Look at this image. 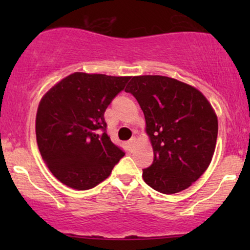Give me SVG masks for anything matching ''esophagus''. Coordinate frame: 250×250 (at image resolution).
Masks as SVG:
<instances>
[{"mask_svg":"<svg viewBox=\"0 0 250 250\" xmlns=\"http://www.w3.org/2000/svg\"><path fill=\"white\" fill-rule=\"evenodd\" d=\"M135 143H136V139H135V137H133V139H130V140H129V141H128V148L130 149V150L134 148Z\"/></svg>","mask_w":250,"mask_h":250,"instance_id":"1","label":"esophagus"}]
</instances>
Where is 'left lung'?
Here are the masks:
<instances>
[{
  "mask_svg": "<svg viewBox=\"0 0 250 250\" xmlns=\"http://www.w3.org/2000/svg\"><path fill=\"white\" fill-rule=\"evenodd\" d=\"M139 102L154 150L143 180L155 190L175 194L206 171L217 139V117L191 85L167 76H134L125 88Z\"/></svg>",
  "mask_w": 250,
  "mask_h": 250,
  "instance_id": "left-lung-1",
  "label": "left lung"
}]
</instances>
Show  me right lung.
<instances>
[{
	"label": "right lung",
	"mask_w": 250,
	"mask_h": 250,
	"mask_svg": "<svg viewBox=\"0 0 250 250\" xmlns=\"http://www.w3.org/2000/svg\"><path fill=\"white\" fill-rule=\"evenodd\" d=\"M129 76L74 73L43 96L36 140L54 176L77 190L94 188L110 175L125 151L107 134L104 111Z\"/></svg>",
	"instance_id": "1"
}]
</instances>
